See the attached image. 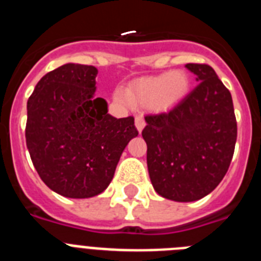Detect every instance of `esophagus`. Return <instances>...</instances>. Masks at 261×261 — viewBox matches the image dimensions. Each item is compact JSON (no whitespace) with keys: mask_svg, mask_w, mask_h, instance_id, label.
I'll use <instances>...</instances> for the list:
<instances>
[{"mask_svg":"<svg viewBox=\"0 0 261 261\" xmlns=\"http://www.w3.org/2000/svg\"><path fill=\"white\" fill-rule=\"evenodd\" d=\"M146 123L142 116H136V128H137L138 132H142V129L145 128Z\"/></svg>","mask_w":261,"mask_h":261,"instance_id":"esophagus-1","label":"esophagus"}]
</instances>
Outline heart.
Here are the masks:
<instances>
[{
	"mask_svg": "<svg viewBox=\"0 0 261 261\" xmlns=\"http://www.w3.org/2000/svg\"><path fill=\"white\" fill-rule=\"evenodd\" d=\"M190 75L183 70L166 71L155 77L140 80L126 89L125 95L117 91L116 100L123 105L149 107L154 111H167L190 93Z\"/></svg>",
	"mask_w": 261,
	"mask_h": 261,
	"instance_id": "obj_1",
	"label": "heart"
}]
</instances>
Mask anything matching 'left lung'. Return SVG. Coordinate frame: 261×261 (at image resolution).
<instances>
[{
	"label": "left lung",
	"mask_w": 261,
	"mask_h": 261,
	"mask_svg": "<svg viewBox=\"0 0 261 261\" xmlns=\"http://www.w3.org/2000/svg\"><path fill=\"white\" fill-rule=\"evenodd\" d=\"M199 85L172 110L145 117L147 170L159 196L200 200L226 175L237 142L230 91L205 64H187Z\"/></svg>",
	"instance_id": "obj_1"
}]
</instances>
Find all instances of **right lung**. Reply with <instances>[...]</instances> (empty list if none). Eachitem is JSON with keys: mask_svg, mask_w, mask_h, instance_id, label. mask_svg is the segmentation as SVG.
Returning a JSON list of instances; mask_svg holds the SVG:
<instances>
[{"mask_svg": "<svg viewBox=\"0 0 261 261\" xmlns=\"http://www.w3.org/2000/svg\"><path fill=\"white\" fill-rule=\"evenodd\" d=\"M96 74L94 66L69 62L41 78L27 102L32 163L47 187L69 199L102 193L138 135L132 116L116 119L95 98Z\"/></svg>", "mask_w": 261, "mask_h": 261, "instance_id": "add662e5", "label": "right lung"}]
</instances>
